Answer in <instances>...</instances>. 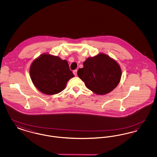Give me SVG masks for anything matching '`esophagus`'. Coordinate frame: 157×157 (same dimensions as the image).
Returning <instances> with one entry per match:
<instances>
[{
	"mask_svg": "<svg viewBox=\"0 0 157 157\" xmlns=\"http://www.w3.org/2000/svg\"><path fill=\"white\" fill-rule=\"evenodd\" d=\"M73 73H74V74L75 76H76V75H77V70L74 71H73Z\"/></svg>",
	"mask_w": 157,
	"mask_h": 157,
	"instance_id": "34e87169",
	"label": "esophagus"
}]
</instances>
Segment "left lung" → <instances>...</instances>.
<instances>
[{"label":"left lung","instance_id":"left-lung-1","mask_svg":"<svg viewBox=\"0 0 157 157\" xmlns=\"http://www.w3.org/2000/svg\"><path fill=\"white\" fill-rule=\"evenodd\" d=\"M79 68L78 75L88 89L97 95H105L119 84L122 71L120 65L109 56L100 53L88 58Z\"/></svg>","mask_w":157,"mask_h":157}]
</instances>
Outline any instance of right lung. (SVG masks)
I'll return each instance as SVG.
<instances>
[{"label": "right lung", "mask_w": 157, "mask_h": 157, "mask_svg": "<svg viewBox=\"0 0 157 157\" xmlns=\"http://www.w3.org/2000/svg\"><path fill=\"white\" fill-rule=\"evenodd\" d=\"M29 73L34 86L49 95L62 92L68 81L74 77L67 60L49 53H43L32 62Z\"/></svg>", "instance_id": "add662e5"}]
</instances>
